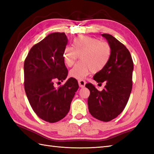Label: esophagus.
Listing matches in <instances>:
<instances>
[{
	"mask_svg": "<svg viewBox=\"0 0 154 154\" xmlns=\"http://www.w3.org/2000/svg\"><path fill=\"white\" fill-rule=\"evenodd\" d=\"M78 83H79V85L80 87L83 88L85 87V85L86 84V82L83 80H79V81H78Z\"/></svg>",
	"mask_w": 154,
	"mask_h": 154,
	"instance_id": "1",
	"label": "esophagus"
}]
</instances>
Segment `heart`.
Here are the masks:
<instances>
[{"instance_id":"1","label":"heart","mask_w":154,"mask_h":154,"mask_svg":"<svg viewBox=\"0 0 154 154\" xmlns=\"http://www.w3.org/2000/svg\"><path fill=\"white\" fill-rule=\"evenodd\" d=\"M81 55V62L69 71V75L78 80L84 79L91 71L98 73L109 63L111 55L110 45L99 39L79 35L75 38L73 47H65L63 60L67 67H71Z\"/></svg>"}]
</instances>
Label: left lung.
<instances>
[{
  "mask_svg": "<svg viewBox=\"0 0 154 154\" xmlns=\"http://www.w3.org/2000/svg\"><path fill=\"white\" fill-rule=\"evenodd\" d=\"M111 48L109 63L102 71L94 75L93 79L99 84L106 85L101 91L93 84L85 87L90 91L88 108L95 119L109 122L115 119L125 108L132 91L133 61L130 51L125 45L112 35L101 34Z\"/></svg>",
  "mask_w": 154,
  "mask_h": 154,
  "instance_id": "left-lung-1",
  "label": "left lung"
}]
</instances>
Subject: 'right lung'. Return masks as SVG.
Segmentation results:
<instances>
[{
  "instance_id": "obj_1",
  "label": "right lung",
  "mask_w": 154,
  "mask_h": 154,
  "mask_svg": "<svg viewBox=\"0 0 154 154\" xmlns=\"http://www.w3.org/2000/svg\"><path fill=\"white\" fill-rule=\"evenodd\" d=\"M67 41L65 33L49 34L30 49L24 61V89L29 103L38 116L50 123L67 115L79 88L73 77L60 87L54 85L55 81L67 77L63 60Z\"/></svg>"
}]
</instances>
